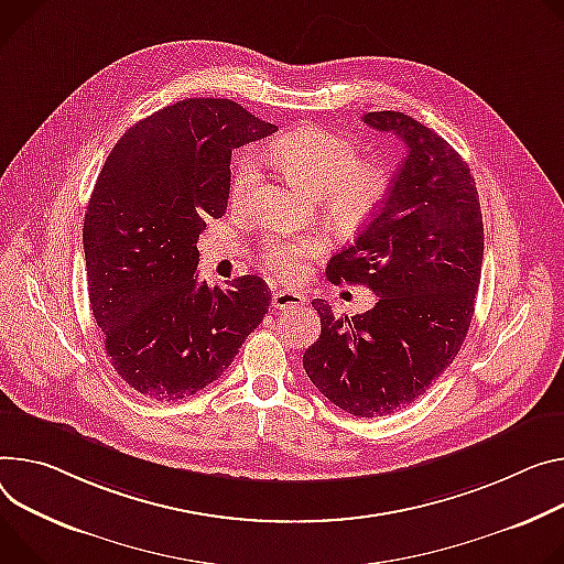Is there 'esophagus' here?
Wrapping results in <instances>:
<instances>
[{"instance_id":"34e87169","label":"esophagus","mask_w":564,"mask_h":564,"mask_svg":"<svg viewBox=\"0 0 564 564\" xmlns=\"http://www.w3.org/2000/svg\"><path fill=\"white\" fill-rule=\"evenodd\" d=\"M308 303V296L296 292V290H276L272 294V308L274 311H294L301 308V305Z\"/></svg>"}]
</instances>
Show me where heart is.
Masks as SVG:
<instances>
[{
	"instance_id": "b5f03b06",
	"label": "heart",
	"mask_w": 564,
	"mask_h": 564,
	"mask_svg": "<svg viewBox=\"0 0 564 564\" xmlns=\"http://www.w3.org/2000/svg\"><path fill=\"white\" fill-rule=\"evenodd\" d=\"M268 158L296 182L322 195L328 209L357 220L376 209L389 188V173L378 162H360V150L341 134L319 126H301L279 134L268 145ZM259 182V160L245 150L234 164L231 199L242 204ZM317 238H270L261 249L263 265L281 281L301 274V261L317 253Z\"/></svg>"
}]
</instances>
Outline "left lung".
Instances as JSON below:
<instances>
[{
	"label": "left lung",
	"mask_w": 564,
	"mask_h": 564,
	"mask_svg": "<svg viewBox=\"0 0 564 564\" xmlns=\"http://www.w3.org/2000/svg\"><path fill=\"white\" fill-rule=\"evenodd\" d=\"M365 123L406 148L380 212L337 251L333 283H362L371 311L337 317L313 308L319 339L303 352L313 384L357 419L412 404L452 365L464 344L484 261L481 204L464 158L434 130L402 112H369Z\"/></svg>",
	"instance_id": "8db88e82"
}]
</instances>
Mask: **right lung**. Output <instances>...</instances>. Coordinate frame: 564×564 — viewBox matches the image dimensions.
Masks as SVG:
<instances>
[{"label":"right lung","mask_w":564,"mask_h":564,"mask_svg":"<svg viewBox=\"0 0 564 564\" xmlns=\"http://www.w3.org/2000/svg\"><path fill=\"white\" fill-rule=\"evenodd\" d=\"M276 126L229 98H186L112 148L83 223L89 305L117 373L152 400L209 387L270 308L261 276L197 283V238L229 199L231 150Z\"/></svg>","instance_id":"add662e5"}]
</instances>
